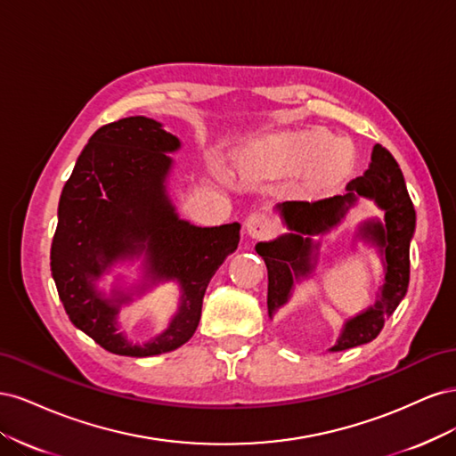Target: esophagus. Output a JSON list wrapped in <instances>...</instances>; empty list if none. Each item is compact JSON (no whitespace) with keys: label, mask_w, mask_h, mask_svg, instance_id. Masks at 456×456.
Listing matches in <instances>:
<instances>
[{"label":"esophagus","mask_w":456,"mask_h":456,"mask_svg":"<svg viewBox=\"0 0 456 456\" xmlns=\"http://www.w3.org/2000/svg\"><path fill=\"white\" fill-rule=\"evenodd\" d=\"M245 228H247V233H249L253 240H265L272 233L273 224L266 215L253 213L249 218L245 220Z\"/></svg>","instance_id":"34e87169"}]
</instances>
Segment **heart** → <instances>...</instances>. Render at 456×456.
Returning <instances> with one entry per match:
<instances>
[{
  "instance_id": "obj_1",
  "label": "heart",
  "mask_w": 456,
  "mask_h": 456,
  "mask_svg": "<svg viewBox=\"0 0 456 456\" xmlns=\"http://www.w3.org/2000/svg\"><path fill=\"white\" fill-rule=\"evenodd\" d=\"M355 163L354 148L344 141H333L325 129L273 134L262 141L251 167L266 173H298L306 169V184L312 190L333 188L346 178Z\"/></svg>"
}]
</instances>
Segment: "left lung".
I'll use <instances>...</instances> for the list:
<instances>
[{
	"label": "left lung",
	"instance_id": "8db88e82",
	"mask_svg": "<svg viewBox=\"0 0 456 456\" xmlns=\"http://www.w3.org/2000/svg\"><path fill=\"white\" fill-rule=\"evenodd\" d=\"M357 198L375 201L384 211V223L367 220L357 236L375 243L384 256V285L375 306L357 314L344 323L342 333L330 352H342L377 338L384 322L403 300L409 287V245L415 233L417 213L403 181V173L388 150L375 144L369 169L346 184V194L317 201H285L278 205L283 223L291 233L273 241H260L255 249L268 268V314L281 308L291 297L295 281L314 268L317 243L312 238L335 228Z\"/></svg>",
	"mask_w": 456,
	"mask_h": 456
}]
</instances>
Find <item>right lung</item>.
I'll list each match as a JSON object with an SVG mask.
<instances>
[{
	"label": "right lung",
	"mask_w": 456,
	"mask_h": 456,
	"mask_svg": "<svg viewBox=\"0 0 456 456\" xmlns=\"http://www.w3.org/2000/svg\"><path fill=\"white\" fill-rule=\"evenodd\" d=\"M181 141L144 116L123 118L96 131L81 151L59 201L51 272L70 322L108 352L148 357L171 352L196 333L205 289L238 249L240 224L200 228L178 218L167 181ZM144 252L152 282L176 279L182 306L170 327L146 345L117 330L130 297L104 299L94 281L119 257Z\"/></svg>",
	"instance_id": "right-lung-1"
}]
</instances>
